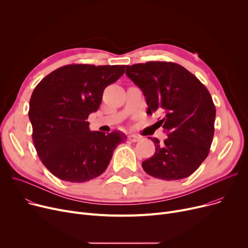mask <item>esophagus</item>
Listing matches in <instances>:
<instances>
[{
    "label": "esophagus",
    "instance_id": "esophagus-1",
    "mask_svg": "<svg viewBox=\"0 0 248 248\" xmlns=\"http://www.w3.org/2000/svg\"><path fill=\"white\" fill-rule=\"evenodd\" d=\"M127 139L131 140V141H133V142H136V141H139L140 140V137L136 136V135H131V136L127 137Z\"/></svg>",
    "mask_w": 248,
    "mask_h": 248
}]
</instances>
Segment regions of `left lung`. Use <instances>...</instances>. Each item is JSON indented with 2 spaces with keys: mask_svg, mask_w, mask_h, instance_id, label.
Instances as JSON below:
<instances>
[{
  "mask_svg": "<svg viewBox=\"0 0 248 248\" xmlns=\"http://www.w3.org/2000/svg\"><path fill=\"white\" fill-rule=\"evenodd\" d=\"M125 74L142 91L147 113L161 112L160 126L168 138L153 157L141 163L145 172L162 180L192 175L207 158L214 136L216 109L208 89L198 78L173 62L150 61L125 65Z\"/></svg>",
  "mask_w": 248,
  "mask_h": 248,
  "instance_id": "obj_1",
  "label": "left lung"
}]
</instances>
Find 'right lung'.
<instances>
[{
  "mask_svg": "<svg viewBox=\"0 0 248 248\" xmlns=\"http://www.w3.org/2000/svg\"><path fill=\"white\" fill-rule=\"evenodd\" d=\"M124 65L69 64L38 83L29 103L33 142L43 165L60 180L81 183L101 175L124 133L91 132L88 115L103 90L124 73Z\"/></svg>",
  "mask_w": 248,
  "mask_h": 248,
  "instance_id": "add662e5",
  "label": "right lung"
}]
</instances>
